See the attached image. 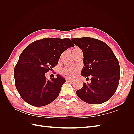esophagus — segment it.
Returning <instances> with one entry per match:
<instances>
[{"label":"esophagus","instance_id":"34e87169","mask_svg":"<svg viewBox=\"0 0 134 134\" xmlns=\"http://www.w3.org/2000/svg\"><path fill=\"white\" fill-rule=\"evenodd\" d=\"M66 81L67 82H72V81H73V80L70 79H66Z\"/></svg>","mask_w":134,"mask_h":134}]
</instances>
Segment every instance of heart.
I'll use <instances>...</instances> for the list:
<instances>
[{
    "mask_svg": "<svg viewBox=\"0 0 134 134\" xmlns=\"http://www.w3.org/2000/svg\"><path fill=\"white\" fill-rule=\"evenodd\" d=\"M80 50L79 48H74L72 50V52L76 51L78 50ZM79 68L77 67H72V66H66L62 70V74L65 78H72L75 77L76 74L79 72Z\"/></svg>",
    "mask_w": 134,
    "mask_h": 134,
    "instance_id": "b5f03b06",
    "label": "heart"
}]
</instances>
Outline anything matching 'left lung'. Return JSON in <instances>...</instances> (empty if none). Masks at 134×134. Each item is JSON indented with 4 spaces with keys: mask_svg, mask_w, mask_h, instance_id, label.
<instances>
[{
    "mask_svg": "<svg viewBox=\"0 0 134 134\" xmlns=\"http://www.w3.org/2000/svg\"><path fill=\"white\" fill-rule=\"evenodd\" d=\"M82 49L84 65L81 75L90 83H84L82 88L76 91L82 100L90 104H101L110 99L119 86L120 67L118 60L107 44L91 37L71 39Z\"/></svg>",
    "mask_w": 134,
    "mask_h": 134,
    "instance_id": "8db88e82",
    "label": "left lung"
}]
</instances>
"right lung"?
Here are the masks:
<instances>
[{
    "instance_id": "add662e5",
    "label": "right lung",
    "mask_w": 134,
    "mask_h": 134,
    "mask_svg": "<svg viewBox=\"0 0 134 134\" xmlns=\"http://www.w3.org/2000/svg\"><path fill=\"white\" fill-rule=\"evenodd\" d=\"M74 44L69 38H45L30 44L19 56L14 70L15 87L32 106H46L59 95L66 82L58 74L48 80L45 74L58 64L61 55Z\"/></svg>"
}]
</instances>
